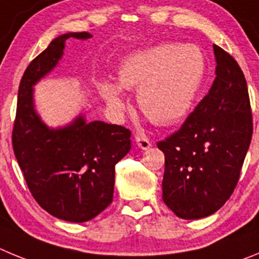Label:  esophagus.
Wrapping results in <instances>:
<instances>
[{
    "label": "esophagus",
    "instance_id": "esophagus-1",
    "mask_svg": "<svg viewBox=\"0 0 259 259\" xmlns=\"http://www.w3.org/2000/svg\"><path fill=\"white\" fill-rule=\"evenodd\" d=\"M135 143H137V146H138L139 148H142V150H148V148L152 146L150 139L143 137V135H137V137H135Z\"/></svg>",
    "mask_w": 259,
    "mask_h": 259
}]
</instances>
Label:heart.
<instances>
[{"label": "heart", "instance_id": "1", "mask_svg": "<svg viewBox=\"0 0 259 259\" xmlns=\"http://www.w3.org/2000/svg\"><path fill=\"white\" fill-rule=\"evenodd\" d=\"M205 74V59L196 46L164 44L137 51L122 62L118 83L104 81L102 97L113 111L124 109L121 88L137 92L142 112L160 126H170L192 107Z\"/></svg>", "mask_w": 259, "mask_h": 259}]
</instances>
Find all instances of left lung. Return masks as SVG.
<instances>
[{"label":"left lung","mask_w":259,"mask_h":259,"mask_svg":"<svg viewBox=\"0 0 259 259\" xmlns=\"http://www.w3.org/2000/svg\"><path fill=\"white\" fill-rule=\"evenodd\" d=\"M217 77L181 129L158 142L165 155L162 200L183 220L215 213L240 178L253 135L250 101L236 60L213 45Z\"/></svg>","instance_id":"left-lung-1"}]
</instances>
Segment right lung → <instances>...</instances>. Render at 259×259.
<instances>
[{
	"instance_id": "right-lung-1",
	"label": "right lung",
	"mask_w": 259,
	"mask_h": 259,
	"mask_svg": "<svg viewBox=\"0 0 259 259\" xmlns=\"http://www.w3.org/2000/svg\"><path fill=\"white\" fill-rule=\"evenodd\" d=\"M69 37L86 39L92 34L57 37L25 69L18 92L13 148L39 206L59 220L82 223L112 202L115 166L132 148V132L103 121L86 122L83 116L50 129L37 115L33 85L54 69Z\"/></svg>"
}]
</instances>
